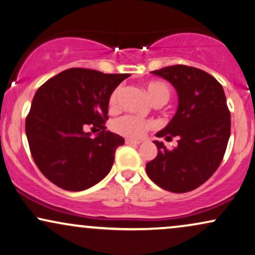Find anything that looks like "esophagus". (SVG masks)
<instances>
[{
	"label": "esophagus",
	"instance_id": "34e87169",
	"mask_svg": "<svg viewBox=\"0 0 255 255\" xmlns=\"http://www.w3.org/2000/svg\"><path fill=\"white\" fill-rule=\"evenodd\" d=\"M126 143H127V144H140L141 141L131 140V138H126Z\"/></svg>",
	"mask_w": 255,
	"mask_h": 255
}]
</instances>
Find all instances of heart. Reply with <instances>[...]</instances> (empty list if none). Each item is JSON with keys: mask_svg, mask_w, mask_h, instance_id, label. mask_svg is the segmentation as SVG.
I'll list each match as a JSON object with an SVG mask.
<instances>
[{"mask_svg": "<svg viewBox=\"0 0 255 255\" xmlns=\"http://www.w3.org/2000/svg\"><path fill=\"white\" fill-rule=\"evenodd\" d=\"M148 95L154 105L160 106L166 104L170 98V88L167 83L162 81H151L146 85ZM121 95V88L118 87L109 96V108L117 109ZM113 130L115 133L124 135L126 137L140 138L153 127V124L148 120H143L134 115H124L113 122Z\"/></svg>", "mask_w": 255, "mask_h": 255, "instance_id": "heart-1", "label": "heart"}]
</instances>
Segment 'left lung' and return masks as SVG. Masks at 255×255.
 Wrapping results in <instances>:
<instances>
[{
    "label": "left lung",
    "mask_w": 255,
    "mask_h": 255,
    "mask_svg": "<svg viewBox=\"0 0 255 255\" xmlns=\"http://www.w3.org/2000/svg\"><path fill=\"white\" fill-rule=\"evenodd\" d=\"M169 81L179 95L176 114L157 137L178 146L167 149L154 141L157 155L146 165L149 179L161 188L186 193L198 188L220 166L231 135V113L224 88L211 74L176 64L150 72Z\"/></svg>",
    "instance_id": "1"
}]
</instances>
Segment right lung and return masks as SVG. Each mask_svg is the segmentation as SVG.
Wrapping results in <instances>:
<instances>
[{
	"label": "right lung",
	"mask_w": 255,
	"mask_h": 255,
	"mask_svg": "<svg viewBox=\"0 0 255 255\" xmlns=\"http://www.w3.org/2000/svg\"><path fill=\"white\" fill-rule=\"evenodd\" d=\"M129 74L70 68L44 82L25 119L31 156L46 178L70 192L96 185L111 172L120 135L106 130L112 92ZM101 130L95 139L84 128Z\"/></svg>",
	"instance_id": "obj_1"
}]
</instances>
